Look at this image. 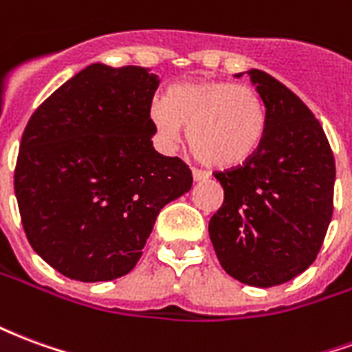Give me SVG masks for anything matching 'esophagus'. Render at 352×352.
I'll use <instances>...</instances> for the list:
<instances>
[{
  "label": "esophagus",
  "mask_w": 352,
  "mask_h": 352,
  "mask_svg": "<svg viewBox=\"0 0 352 352\" xmlns=\"http://www.w3.org/2000/svg\"><path fill=\"white\" fill-rule=\"evenodd\" d=\"M192 177H194V181H206V179H209V173L206 169L192 168Z\"/></svg>",
  "instance_id": "1"
}]
</instances>
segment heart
Wrapping results in <instances>:
<instances>
[{"label": "heart", "instance_id": "b5f03b06", "mask_svg": "<svg viewBox=\"0 0 352 352\" xmlns=\"http://www.w3.org/2000/svg\"><path fill=\"white\" fill-rule=\"evenodd\" d=\"M151 122L164 145L179 143L188 126V143L199 160L214 168L241 166L258 151L265 131L260 94L230 80L177 85L168 100L151 105Z\"/></svg>", "mask_w": 352, "mask_h": 352}]
</instances>
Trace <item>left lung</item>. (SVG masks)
Here are the masks:
<instances>
[{"mask_svg":"<svg viewBox=\"0 0 352 352\" xmlns=\"http://www.w3.org/2000/svg\"><path fill=\"white\" fill-rule=\"evenodd\" d=\"M247 73L264 101V139L243 166L214 171L224 201L209 237L224 272L267 288L317 258L332 221L336 162L307 105L272 75Z\"/></svg>","mask_w":352,"mask_h":352,"instance_id":"obj_1","label":"left lung"}]
</instances>
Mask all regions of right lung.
Returning <instances> with one entry per match:
<instances>
[{"instance_id":"1","label":"right lung","mask_w":352,"mask_h":352,"mask_svg":"<svg viewBox=\"0 0 352 352\" xmlns=\"http://www.w3.org/2000/svg\"><path fill=\"white\" fill-rule=\"evenodd\" d=\"M158 85L146 67L88 65L35 109L22 133V226L34 251L69 279L130 273L162 207L190 190V168L153 146Z\"/></svg>"}]
</instances>
